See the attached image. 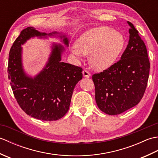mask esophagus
Wrapping results in <instances>:
<instances>
[{"instance_id": "34e87169", "label": "esophagus", "mask_w": 158, "mask_h": 158, "mask_svg": "<svg viewBox=\"0 0 158 158\" xmlns=\"http://www.w3.org/2000/svg\"><path fill=\"white\" fill-rule=\"evenodd\" d=\"M83 76H84L85 77H89L90 76H91L89 72L88 71V70H86V69L83 70Z\"/></svg>"}]
</instances>
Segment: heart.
Here are the masks:
<instances>
[{
    "label": "heart",
    "mask_w": 158,
    "mask_h": 158,
    "mask_svg": "<svg viewBox=\"0 0 158 158\" xmlns=\"http://www.w3.org/2000/svg\"><path fill=\"white\" fill-rule=\"evenodd\" d=\"M125 46V39L115 30L100 26L86 31L77 41L72 52L77 56L90 55V63L94 69L109 68L119 58Z\"/></svg>",
    "instance_id": "obj_1"
}]
</instances>
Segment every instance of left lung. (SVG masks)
Instances as JSON below:
<instances>
[{
    "mask_svg": "<svg viewBox=\"0 0 158 158\" xmlns=\"http://www.w3.org/2000/svg\"><path fill=\"white\" fill-rule=\"evenodd\" d=\"M127 23L130 27V39L121 59L92 75L97 105L110 115L122 113L140 101L149 75L146 45L132 23Z\"/></svg>",
    "mask_w": 158,
    "mask_h": 158,
    "instance_id": "1",
    "label": "left lung"
}]
</instances>
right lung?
<instances>
[{"label":"right lung","instance_id":"add662e5","mask_svg":"<svg viewBox=\"0 0 158 158\" xmlns=\"http://www.w3.org/2000/svg\"><path fill=\"white\" fill-rule=\"evenodd\" d=\"M32 27L20 32L10 49L8 77L13 94L28 115L43 121L62 118L69 110L74 88L82 79V68L60 62L64 48L54 45L45 68L34 79L25 75L22 66L21 45L35 36H45ZM64 42L69 45L68 39Z\"/></svg>","mask_w":158,"mask_h":158}]
</instances>
